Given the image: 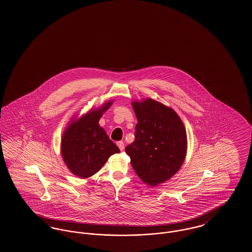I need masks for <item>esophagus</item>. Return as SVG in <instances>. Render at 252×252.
<instances>
[{
  "mask_svg": "<svg viewBox=\"0 0 252 252\" xmlns=\"http://www.w3.org/2000/svg\"><path fill=\"white\" fill-rule=\"evenodd\" d=\"M117 145H118V147L121 149V151H123V149H124V143H123V142H122V141L118 142Z\"/></svg>",
  "mask_w": 252,
  "mask_h": 252,
  "instance_id": "34e87169",
  "label": "esophagus"
}]
</instances>
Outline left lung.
I'll return each instance as SVG.
<instances>
[{"instance_id":"left-lung-1","label":"left lung","mask_w":252,"mask_h":252,"mask_svg":"<svg viewBox=\"0 0 252 252\" xmlns=\"http://www.w3.org/2000/svg\"><path fill=\"white\" fill-rule=\"evenodd\" d=\"M136 115L135 140L126 146L137 176L158 186L180 170L187 153V133L173 108L151 98L132 101Z\"/></svg>"}]
</instances>
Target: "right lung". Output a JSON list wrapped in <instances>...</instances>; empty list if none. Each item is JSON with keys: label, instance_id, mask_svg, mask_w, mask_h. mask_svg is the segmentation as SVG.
<instances>
[{"label": "right lung", "instance_id": "add662e5", "mask_svg": "<svg viewBox=\"0 0 252 252\" xmlns=\"http://www.w3.org/2000/svg\"><path fill=\"white\" fill-rule=\"evenodd\" d=\"M113 101L72 119L62 137L61 153L69 170L81 179L98 172L110 156L120 153L98 122Z\"/></svg>", "mask_w": 252, "mask_h": 252}]
</instances>
